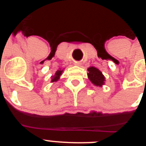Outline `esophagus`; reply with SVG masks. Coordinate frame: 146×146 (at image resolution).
<instances>
[{"label": "esophagus", "mask_w": 146, "mask_h": 146, "mask_svg": "<svg viewBox=\"0 0 146 146\" xmlns=\"http://www.w3.org/2000/svg\"><path fill=\"white\" fill-rule=\"evenodd\" d=\"M74 65H76V66H80V62H76L75 64H74Z\"/></svg>", "instance_id": "34e87169"}]
</instances>
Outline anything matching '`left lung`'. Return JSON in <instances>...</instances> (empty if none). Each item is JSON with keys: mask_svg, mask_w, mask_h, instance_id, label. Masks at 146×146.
<instances>
[{"mask_svg": "<svg viewBox=\"0 0 146 146\" xmlns=\"http://www.w3.org/2000/svg\"><path fill=\"white\" fill-rule=\"evenodd\" d=\"M88 77L94 86L102 87L103 85L105 84V77L97 68L94 66L89 67L88 68Z\"/></svg>", "mask_w": 146, "mask_h": 146, "instance_id": "left-lung-1", "label": "left lung"}]
</instances>
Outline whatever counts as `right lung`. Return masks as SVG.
Returning <instances> with one entry per match:
<instances>
[{"label": "right lung", "mask_w": 146, "mask_h": 146, "mask_svg": "<svg viewBox=\"0 0 146 146\" xmlns=\"http://www.w3.org/2000/svg\"><path fill=\"white\" fill-rule=\"evenodd\" d=\"M64 69H59V70L56 71V72L55 73V75L51 77V82H55L58 81V80L60 79V76L62 75V73L64 72Z\"/></svg>", "instance_id": "obj_1"}]
</instances>
